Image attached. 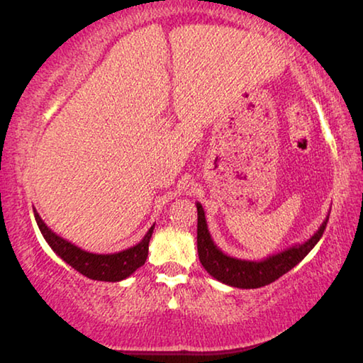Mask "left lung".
<instances>
[{
    "label": "left lung",
    "instance_id": "8db88e82",
    "mask_svg": "<svg viewBox=\"0 0 363 363\" xmlns=\"http://www.w3.org/2000/svg\"><path fill=\"white\" fill-rule=\"evenodd\" d=\"M196 213H199V224H196V248H199V257L201 266L208 274L223 284L235 288H261L280 279L281 275L291 270L309 255V251L315 247L317 242L323 235L325 227L328 223V216L323 220L318 229L309 240L293 245V247L272 255L262 261H245L237 257L227 256L223 253L216 243L213 242L208 230L206 218L203 206L196 203Z\"/></svg>",
    "mask_w": 363,
    "mask_h": 363
}]
</instances>
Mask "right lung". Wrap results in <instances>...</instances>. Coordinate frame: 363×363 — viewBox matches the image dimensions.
I'll use <instances>...</instances> for the list:
<instances>
[{"instance_id":"right-lung-1","label":"right lung","mask_w":363,"mask_h":363,"mask_svg":"<svg viewBox=\"0 0 363 363\" xmlns=\"http://www.w3.org/2000/svg\"><path fill=\"white\" fill-rule=\"evenodd\" d=\"M35 219L36 224H38L40 230L48 242L49 247L52 248L54 253H56L60 259H64L69 266H72L79 274H83L84 277L91 280H101V281H120L130 277L133 272L144 266L147 259V255H149V242L153 232L152 225L149 232L145 233L143 240L134 247L118 251V253H110V255H97V253H89V251H84L78 248L77 245L67 242L65 238L59 237L56 232H52L49 227L45 224V220L36 210Z\"/></svg>"}]
</instances>
